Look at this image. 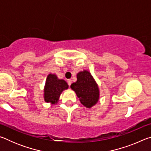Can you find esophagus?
Returning <instances> with one entry per match:
<instances>
[{"label":"esophagus","mask_w":151,"mask_h":151,"mask_svg":"<svg viewBox=\"0 0 151 151\" xmlns=\"http://www.w3.org/2000/svg\"><path fill=\"white\" fill-rule=\"evenodd\" d=\"M67 82H68V85L70 86V85H71V84H72V80H71V79H68V80L67 81Z\"/></svg>","instance_id":"34e87169"}]
</instances>
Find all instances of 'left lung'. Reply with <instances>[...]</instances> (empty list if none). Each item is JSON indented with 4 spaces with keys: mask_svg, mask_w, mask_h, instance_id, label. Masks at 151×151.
<instances>
[{
    "mask_svg": "<svg viewBox=\"0 0 151 151\" xmlns=\"http://www.w3.org/2000/svg\"><path fill=\"white\" fill-rule=\"evenodd\" d=\"M77 80L70 85L82 104L88 109L98 103L100 96L99 86L91 73L86 70L77 73Z\"/></svg>",
    "mask_w": 151,
    "mask_h": 151,
    "instance_id": "1",
    "label": "left lung"
}]
</instances>
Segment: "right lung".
Segmentation results:
<instances>
[{
    "mask_svg": "<svg viewBox=\"0 0 151 151\" xmlns=\"http://www.w3.org/2000/svg\"><path fill=\"white\" fill-rule=\"evenodd\" d=\"M68 88V85L65 80L58 78L55 74H49L44 88L45 101L52 104H57L63 91Z\"/></svg>",
    "mask_w": 151,
    "mask_h": 151,
    "instance_id": "add662e5",
    "label": "right lung"
}]
</instances>
